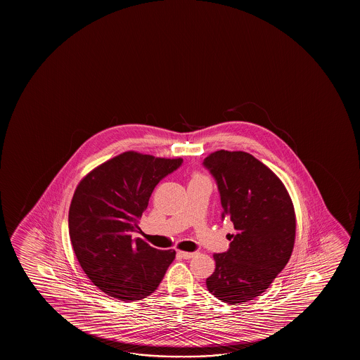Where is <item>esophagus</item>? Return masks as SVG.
Masks as SVG:
<instances>
[{
    "instance_id": "1",
    "label": "esophagus",
    "mask_w": 360,
    "mask_h": 360,
    "mask_svg": "<svg viewBox=\"0 0 360 360\" xmlns=\"http://www.w3.org/2000/svg\"><path fill=\"white\" fill-rule=\"evenodd\" d=\"M178 255H179V257H182L183 259H191L197 255V252L178 251Z\"/></svg>"
}]
</instances>
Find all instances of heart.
Returning a JSON list of instances; mask_svg holds the SVG:
<instances>
[{
	"mask_svg": "<svg viewBox=\"0 0 360 360\" xmlns=\"http://www.w3.org/2000/svg\"><path fill=\"white\" fill-rule=\"evenodd\" d=\"M200 176H195V177H194V179H200Z\"/></svg>",
	"mask_w": 360,
	"mask_h": 360,
	"instance_id": "b5f03b06",
	"label": "heart"
}]
</instances>
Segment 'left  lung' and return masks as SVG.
Returning a JSON list of instances; mask_svg holds the SVG:
<instances>
[{"mask_svg": "<svg viewBox=\"0 0 360 360\" xmlns=\"http://www.w3.org/2000/svg\"><path fill=\"white\" fill-rule=\"evenodd\" d=\"M202 166L217 184L222 220L236 232L226 252L215 253L207 290L227 304L261 295L290 259L295 241V212L281 179L243 151L220 150Z\"/></svg>", "mask_w": 360, "mask_h": 360, "instance_id": "left-lung-1", "label": "left lung"}]
</instances>
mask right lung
<instances>
[{
  "instance_id": "obj_1",
  "label": "right lung",
  "mask_w": 360,
  "mask_h": 360,
  "mask_svg": "<svg viewBox=\"0 0 360 360\" xmlns=\"http://www.w3.org/2000/svg\"><path fill=\"white\" fill-rule=\"evenodd\" d=\"M182 158L122 153L94 168L71 200L69 232L75 255L89 281L122 301L141 300L158 289L174 250H158L131 238L160 181Z\"/></svg>"
}]
</instances>
